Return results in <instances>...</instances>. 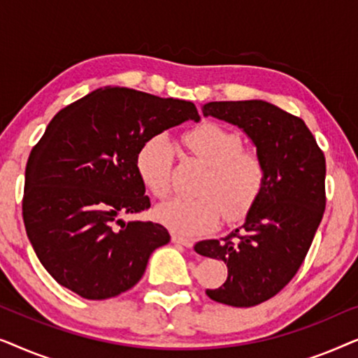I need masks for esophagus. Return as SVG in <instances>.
<instances>
[{
    "instance_id": "obj_1",
    "label": "esophagus",
    "mask_w": 358,
    "mask_h": 358,
    "mask_svg": "<svg viewBox=\"0 0 358 358\" xmlns=\"http://www.w3.org/2000/svg\"><path fill=\"white\" fill-rule=\"evenodd\" d=\"M173 243L180 244V246H185V248H192V241H190V239L179 236V234H173Z\"/></svg>"
}]
</instances>
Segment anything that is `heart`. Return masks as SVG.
Here are the masks:
<instances>
[{
    "instance_id": "heart-1",
    "label": "heart",
    "mask_w": 358,
    "mask_h": 358,
    "mask_svg": "<svg viewBox=\"0 0 358 358\" xmlns=\"http://www.w3.org/2000/svg\"><path fill=\"white\" fill-rule=\"evenodd\" d=\"M182 143L208 166L199 185V197H178L158 208L156 217L174 233L197 238L228 222L246 217L264 192L267 169L257 151L243 148V138L227 127L205 122L182 135ZM174 146L166 135L146 138L136 153L141 182L156 199L171 190Z\"/></svg>"
}]
</instances>
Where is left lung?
I'll use <instances>...</instances> for the list:
<instances>
[{
  "label": "left lung",
  "mask_w": 358,
  "mask_h": 358,
  "mask_svg": "<svg viewBox=\"0 0 358 358\" xmlns=\"http://www.w3.org/2000/svg\"><path fill=\"white\" fill-rule=\"evenodd\" d=\"M203 115L238 125L262 156L266 187L246 222L220 239L194 246L228 267L213 301L249 308L275 296L301 267L326 208V159L300 117L266 101H222Z\"/></svg>",
  "instance_id": "8db88e82"
}]
</instances>
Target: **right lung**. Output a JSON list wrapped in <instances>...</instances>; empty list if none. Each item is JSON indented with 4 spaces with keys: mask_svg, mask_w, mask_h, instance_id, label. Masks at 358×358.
<instances>
[{
    "mask_svg": "<svg viewBox=\"0 0 358 358\" xmlns=\"http://www.w3.org/2000/svg\"><path fill=\"white\" fill-rule=\"evenodd\" d=\"M185 120H200L192 102L119 86L92 91L53 117L29 155L22 218L38 261L60 285L106 300L143 277L151 252L169 243L168 229L119 217L151 205L136 169L141 143Z\"/></svg>",
    "mask_w": 358,
    "mask_h": 358,
    "instance_id": "add662e5",
    "label": "right lung"
}]
</instances>
